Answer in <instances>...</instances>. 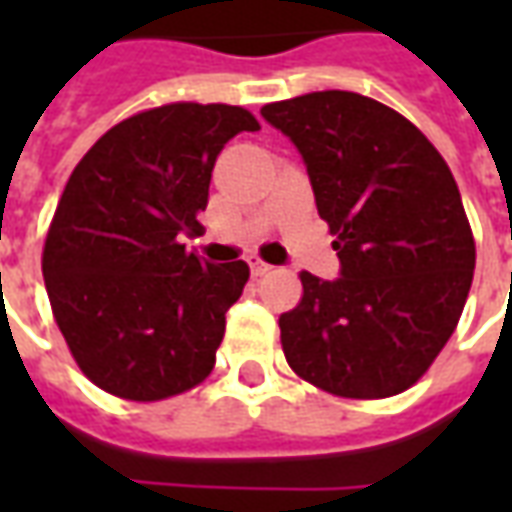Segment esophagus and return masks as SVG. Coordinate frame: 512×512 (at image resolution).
I'll list each match as a JSON object with an SVG mask.
<instances>
[{
	"instance_id": "34e87169",
	"label": "esophagus",
	"mask_w": 512,
	"mask_h": 512,
	"mask_svg": "<svg viewBox=\"0 0 512 512\" xmlns=\"http://www.w3.org/2000/svg\"><path fill=\"white\" fill-rule=\"evenodd\" d=\"M249 268H252V277H266V274H271L274 271V266H268V263H263V260H249Z\"/></svg>"
}]
</instances>
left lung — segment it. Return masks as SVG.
I'll return each mask as SVG.
<instances>
[{"instance_id":"left-lung-1","label":"left lung","mask_w":512,"mask_h":512,"mask_svg":"<svg viewBox=\"0 0 512 512\" xmlns=\"http://www.w3.org/2000/svg\"><path fill=\"white\" fill-rule=\"evenodd\" d=\"M307 164L340 279L301 271V301L279 315L290 370L351 400L406 392L458 326L474 277L461 191L411 120L348 90L266 104Z\"/></svg>"}]
</instances>
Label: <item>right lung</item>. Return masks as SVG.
<instances>
[{
	"mask_svg": "<svg viewBox=\"0 0 512 512\" xmlns=\"http://www.w3.org/2000/svg\"><path fill=\"white\" fill-rule=\"evenodd\" d=\"M257 128L244 106L164 104L109 128L71 172L43 279L76 365L109 395L153 403L211 376L249 266L205 263L180 235L202 230L222 147Z\"/></svg>",
	"mask_w": 512,
	"mask_h": 512,
	"instance_id": "obj_1",
	"label": "right lung"
}]
</instances>
